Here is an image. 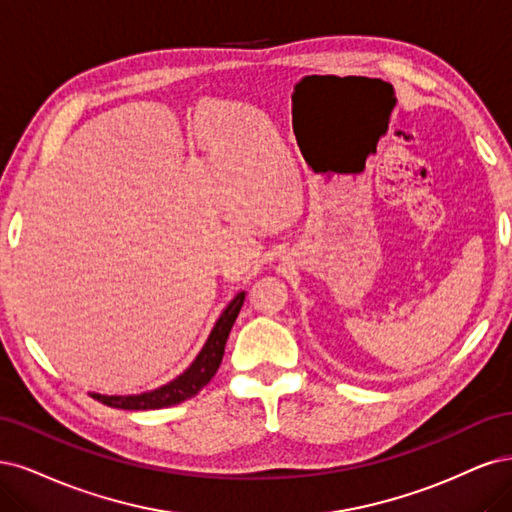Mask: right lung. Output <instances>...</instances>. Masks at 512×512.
<instances>
[{
  "instance_id": "add662e5",
  "label": "right lung",
  "mask_w": 512,
  "mask_h": 512,
  "mask_svg": "<svg viewBox=\"0 0 512 512\" xmlns=\"http://www.w3.org/2000/svg\"><path fill=\"white\" fill-rule=\"evenodd\" d=\"M242 304H244V291H240L236 298L227 304V308L221 312L219 321L214 323L206 344L202 346L200 355L193 359V364L183 374L176 376L174 381H170L168 385L140 393V395H102V393H91V395L97 402H102L112 408H123V410L168 408V406H174V404H180V402L193 398V395L200 393L210 383V378L217 374L223 353H225L227 336H229V332H232L234 321L238 317Z\"/></svg>"
}]
</instances>
